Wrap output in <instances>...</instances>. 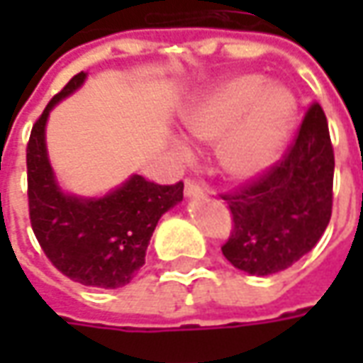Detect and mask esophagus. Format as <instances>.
Returning a JSON list of instances; mask_svg holds the SVG:
<instances>
[{
	"label": "esophagus",
	"instance_id": "obj_1",
	"mask_svg": "<svg viewBox=\"0 0 363 363\" xmlns=\"http://www.w3.org/2000/svg\"><path fill=\"white\" fill-rule=\"evenodd\" d=\"M198 194H202V186L198 184L196 181H192V179H186L184 181V196H198Z\"/></svg>",
	"mask_w": 363,
	"mask_h": 363
}]
</instances>
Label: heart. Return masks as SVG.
<instances>
[{
	"label": "heart",
	"mask_w": 363,
	"mask_h": 363,
	"mask_svg": "<svg viewBox=\"0 0 363 363\" xmlns=\"http://www.w3.org/2000/svg\"><path fill=\"white\" fill-rule=\"evenodd\" d=\"M297 103L284 85H267L259 74H241L208 89L184 114V128L194 140L221 145L223 171L235 181L264 173L280 155L296 122ZM174 151L189 157L186 143Z\"/></svg>",
	"instance_id": "1"
}]
</instances>
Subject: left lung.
Wrapping results in <instances>:
<instances>
[{"label": "left lung", "instance_id": "left-lung-1", "mask_svg": "<svg viewBox=\"0 0 363 363\" xmlns=\"http://www.w3.org/2000/svg\"><path fill=\"white\" fill-rule=\"evenodd\" d=\"M335 151L319 103L305 112L278 163L223 194L233 231L221 247L239 270L268 276L289 268L317 245L333 213Z\"/></svg>", "mask_w": 363, "mask_h": 363}]
</instances>
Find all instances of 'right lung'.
I'll return each mask as SVG.
<instances>
[{"label":"right lung","mask_w":363,"mask_h":363,"mask_svg":"<svg viewBox=\"0 0 363 363\" xmlns=\"http://www.w3.org/2000/svg\"><path fill=\"white\" fill-rule=\"evenodd\" d=\"M85 77L83 72L74 75L33 126L27 145L28 216L44 255L60 272L83 286L116 289L130 284L145 264L159 218L181 202L184 184H155L132 174L99 198L60 189L46 151V120Z\"/></svg>","instance_id":"obj_1"}]
</instances>
